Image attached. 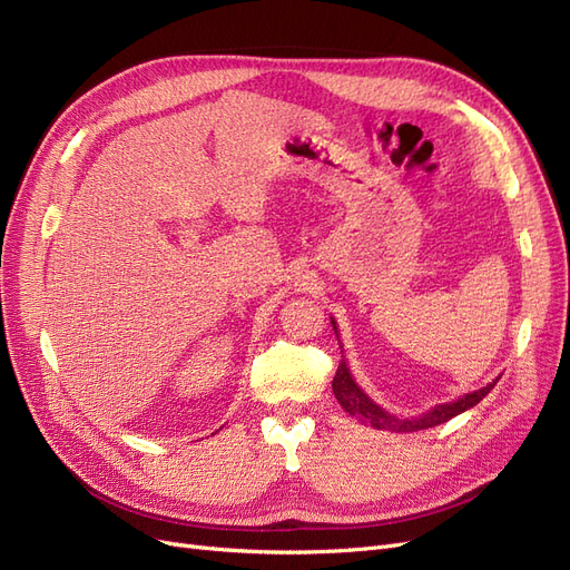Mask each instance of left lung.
Returning <instances> with one entry per match:
<instances>
[{"label": "left lung", "instance_id": "8db88e82", "mask_svg": "<svg viewBox=\"0 0 570 570\" xmlns=\"http://www.w3.org/2000/svg\"><path fill=\"white\" fill-rule=\"evenodd\" d=\"M332 327H335V332H337L335 321H332ZM495 384H498V380L490 382L488 386H483L479 391H472V394H466V396H462L453 403L436 405V407H431L429 412H424V415H420V417H405V420L391 415V412L380 407L375 401H370L363 394V389L356 382H353L344 358L337 367L335 380H332V391H335V399L340 401V405L348 412V415L358 417L361 422L375 426V429L396 431V434H399V431H407V434H412V431H422V429H429V426L443 424L448 420H453L455 415H460V412L474 407L479 401H483L490 394V389H493Z\"/></svg>", "mask_w": 570, "mask_h": 570}]
</instances>
